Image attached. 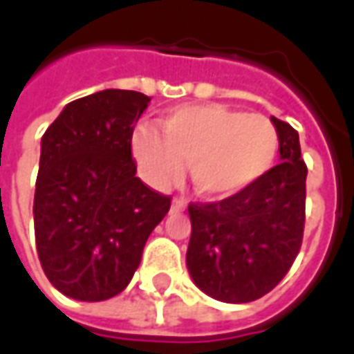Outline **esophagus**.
<instances>
[{"instance_id": "34e87169", "label": "esophagus", "mask_w": 354, "mask_h": 354, "mask_svg": "<svg viewBox=\"0 0 354 354\" xmlns=\"http://www.w3.org/2000/svg\"><path fill=\"white\" fill-rule=\"evenodd\" d=\"M187 208V203L184 199H174L172 201V210L174 212H180V210H185Z\"/></svg>"}]
</instances>
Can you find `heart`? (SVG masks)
I'll list each match as a JSON object with an SVG mask.
<instances>
[{
    "mask_svg": "<svg viewBox=\"0 0 354 354\" xmlns=\"http://www.w3.org/2000/svg\"><path fill=\"white\" fill-rule=\"evenodd\" d=\"M157 132L140 124L132 132V157L153 187H169L184 174L208 199L245 192L271 169L279 132L263 115H248L222 104H189L170 109Z\"/></svg>",
    "mask_w": 354,
    "mask_h": 354,
    "instance_id": "1",
    "label": "heart"
}]
</instances>
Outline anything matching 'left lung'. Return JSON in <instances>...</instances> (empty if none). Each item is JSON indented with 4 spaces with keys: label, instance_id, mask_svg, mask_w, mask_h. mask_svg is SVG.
Here are the masks:
<instances>
[{
    "label": "left lung",
    "instance_id": "left-lung-1",
    "mask_svg": "<svg viewBox=\"0 0 354 354\" xmlns=\"http://www.w3.org/2000/svg\"><path fill=\"white\" fill-rule=\"evenodd\" d=\"M279 165L245 192L192 205L185 266L207 296L248 304L266 296L296 260L305 222V178L297 132L277 117Z\"/></svg>",
    "mask_w": 354,
    "mask_h": 354
}]
</instances>
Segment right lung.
<instances>
[{
	"instance_id": "1",
	"label": "right lung",
	"mask_w": 354,
	"mask_h": 354,
	"mask_svg": "<svg viewBox=\"0 0 354 354\" xmlns=\"http://www.w3.org/2000/svg\"><path fill=\"white\" fill-rule=\"evenodd\" d=\"M106 88L70 102L41 138L35 182L37 256L50 284L80 301L123 292L170 199L136 178L134 123L149 104Z\"/></svg>"
}]
</instances>
